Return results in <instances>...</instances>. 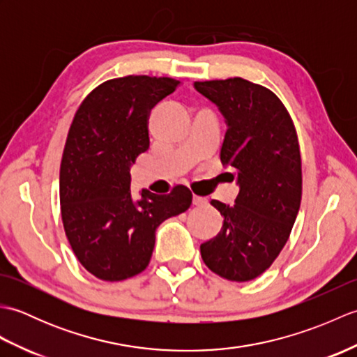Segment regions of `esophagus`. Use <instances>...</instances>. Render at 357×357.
Wrapping results in <instances>:
<instances>
[{
	"mask_svg": "<svg viewBox=\"0 0 357 357\" xmlns=\"http://www.w3.org/2000/svg\"><path fill=\"white\" fill-rule=\"evenodd\" d=\"M207 204V199L206 198H202V196H196V195H193V206H206Z\"/></svg>",
	"mask_w": 357,
	"mask_h": 357,
	"instance_id": "34e87169",
	"label": "esophagus"
}]
</instances>
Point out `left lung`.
I'll return each mask as SVG.
<instances>
[{"label": "left lung", "instance_id": "1", "mask_svg": "<svg viewBox=\"0 0 357 357\" xmlns=\"http://www.w3.org/2000/svg\"><path fill=\"white\" fill-rule=\"evenodd\" d=\"M225 118L221 162L236 173L234 206L216 199L224 218L213 239L201 244L207 267L224 279L245 282L270 268L290 236L302 196L298 133L290 113L267 87L244 78L196 81Z\"/></svg>", "mask_w": 357, "mask_h": 357}]
</instances>
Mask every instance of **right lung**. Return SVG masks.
Returning <instances> with one entry per match:
<instances>
[{
	"label": "right lung",
	"instance_id": "right-lung-1",
	"mask_svg": "<svg viewBox=\"0 0 357 357\" xmlns=\"http://www.w3.org/2000/svg\"><path fill=\"white\" fill-rule=\"evenodd\" d=\"M178 79L128 75L102 82L75 113L59 170L66 236L82 267L107 282L139 275L165 219L183 213L192 192H141L133 201L130 165L150 146L151 109L173 93Z\"/></svg>",
	"mask_w": 357,
	"mask_h": 357
}]
</instances>
